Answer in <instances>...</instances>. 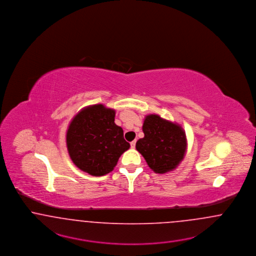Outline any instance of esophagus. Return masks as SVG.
Returning a JSON list of instances; mask_svg holds the SVG:
<instances>
[{
	"instance_id": "esophagus-1",
	"label": "esophagus",
	"mask_w": 256,
	"mask_h": 256,
	"mask_svg": "<svg viewBox=\"0 0 256 256\" xmlns=\"http://www.w3.org/2000/svg\"><path fill=\"white\" fill-rule=\"evenodd\" d=\"M130 145H131V148H132V149H134V148L136 147V140H133V142H132L130 144Z\"/></svg>"
}]
</instances>
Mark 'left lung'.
Masks as SVG:
<instances>
[{
	"label": "left lung",
	"instance_id": "8db88e82",
	"mask_svg": "<svg viewBox=\"0 0 256 256\" xmlns=\"http://www.w3.org/2000/svg\"><path fill=\"white\" fill-rule=\"evenodd\" d=\"M144 136L136 144V150L144 156L155 173L164 174L174 170L184 160L188 142L184 129L158 114L146 116L142 125Z\"/></svg>",
	"mask_w": 256,
	"mask_h": 256
}]
</instances>
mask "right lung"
<instances>
[{"mask_svg": "<svg viewBox=\"0 0 256 256\" xmlns=\"http://www.w3.org/2000/svg\"><path fill=\"white\" fill-rule=\"evenodd\" d=\"M116 111L102 104L78 112L68 128V152L76 166L92 176L112 171L120 156L130 148L122 127L114 123Z\"/></svg>", "mask_w": 256, "mask_h": 256, "instance_id": "right-lung-1", "label": "right lung"}]
</instances>
